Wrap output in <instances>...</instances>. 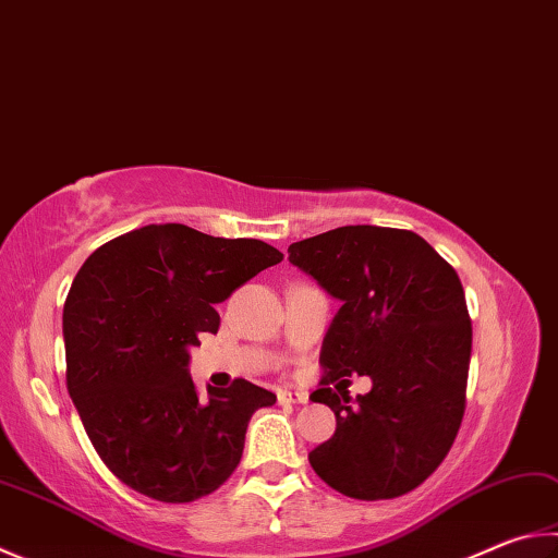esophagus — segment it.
Here are the masks:
<instances>
[{
  "label": "esophagus",
  "mask_w": 558,
  "mask_h": 558,
  "mask_svg": "<svg viewBox=\"0 0 558 558\" xmlns=\"http://www.w3.org/2000/svg\"><path fill=\"white\" fill-rule=\"evenodd\" d=\"M278 400L282 404H302V402L310 400V395L307 392H298V390H280L278 392Z\"/></svg>",
  "instance_id": "esophagus-1"
}]
</instances>
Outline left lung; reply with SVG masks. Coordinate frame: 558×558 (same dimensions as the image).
Masks as SVG:
<instances>
[{"label": "left lung", "instance_id": "8db88e82", "mask_svg": "<svg viewBox=\"0 0 558 558\" xmlns=\"http://www.w3.org/2000/svg\"><path fill=\"white\" fill-rule=\"evenodd\" d=\"M288 253L341 302L310 395L337 414V432L310 451L312 469L349 498H400L437 471L463 420L473 331L461 280L408 229L339 227ZM351 375H368L372 392L351 401Z\"/></svg>", "mask_w": 558, "mask_h": 558}]
</instances>
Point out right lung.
I'll use <instances>...</instances> for the list:
<instances>
[{"label":"right lung","instance_id":"right-lung-1","mask_svg":"<svg viewBox=\"0 0 558 558\" xmlns=\"http://www.w3.org/2000/svg\"><path fill=\"white\" fill-rule=\"evenodd\" d=\"M282 253L258 239H219L148 225L99 246L63 310L68 392L99 459L160 502L215 493L241 461L251 414L276 395L236 378L197 398L190 349L217 333V302Z\"/></svg>","mask_w":558,"mask_h":558}]
</instances>
